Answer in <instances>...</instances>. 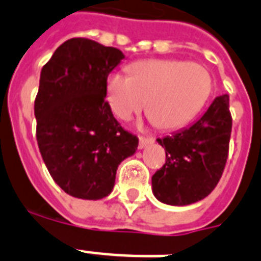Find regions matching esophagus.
Instances as JSON below:
<instances>
[{"instance_id": "obj_1", "label": "esophagus", "mask_w": 261, "mask_h": 261, "mask_svg": "<svg viewBox=\"0 0 261 261\" xmlns=\"http://www.w3.org/2000/svg\"><path fill=\"white\" fill-rule=\"evenodd\" d=\"M154 142V138L153 137H139V149H143V147H146L149 143Z\"/></svg>"}]
</instances>
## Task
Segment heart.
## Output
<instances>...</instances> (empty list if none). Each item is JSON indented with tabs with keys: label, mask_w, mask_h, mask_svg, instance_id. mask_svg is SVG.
<instances>
[{
	"label": "heart",
	"mask_w": 261,
	"mask_h": 261,
	"mask_svg": "<svg viewBox=\"0 0 261 261\" xmlns=\"http://www.w3.org/2000/svg\"><path fill=\"white\" fill-rule=\"evenodd\" d=\"M210 73L195 62L149 59L130 66V75L112 73L106 94L111 110L122 120L138 114L147 101L155 126L172 130L198 114L210 96Z\"/></svg>",
	"instance_id": "obj_1"
}]
</instances>
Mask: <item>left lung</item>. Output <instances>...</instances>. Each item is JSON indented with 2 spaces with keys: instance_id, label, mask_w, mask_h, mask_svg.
Returning a JSON list of instances; mask_svg holds the SVG:
<instances>
[{
  "instance_id": "8db88e82",
  "label": "left lung",
  "mask_w": 261,
  "mask_h": 261,
  "mask_svg": "<svg viewBox=\"0 0 261 261\" xmlns=\"http://www.w3.org/2000/svg\"><path fill=\"white\" fill-rule=\"evenodd\" d=\"M230 134L229 94H222L192 126L157 139L167 160L151 177L155 198L186 206L211 194L226 165Z\"/></svg>"
}]
</instances>
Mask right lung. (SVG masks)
Here are the masks:
<instances>
[{
  "label": "right lung",
  "instance_id": "right-lung-1",
  "mask_svg": "<svg viewBox=\"0 0 261 261\" xmlns=\"http://www.w3.org/2000/svg\"><path fill=\"white\" fill-rule=\"evenodd\" d=\"M124 58L120 50L73 38L43 66L35 98L39 150L54 181L80 199L106 198L116 169L138 147L106 100L107 79Z\"/></svg>",
  "mask_w": 261,
  "mask_h": 261
}]
</instances>
